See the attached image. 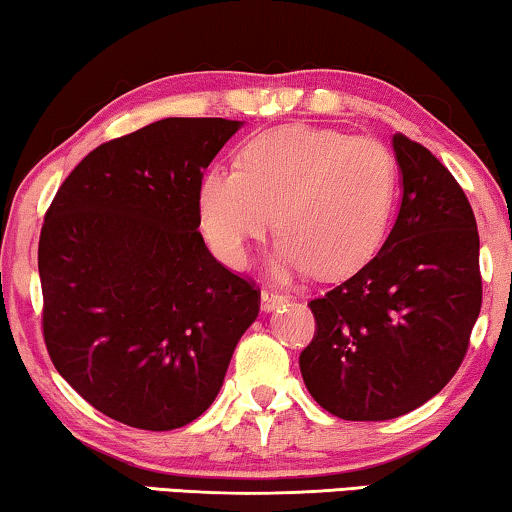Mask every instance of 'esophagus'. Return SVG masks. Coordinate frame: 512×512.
<instances>
[{"mask_svg": "<svg viewBox=\"0 0 512 512\" xmlns=\"http://www.w3.org/2000/svg\"><path fill=\"white\" fill-rule=\"evenodd\" d=\"M284 303H289V296H286V293L277 291V289H263L261 291V307L265 312L277 310V307H282Z\"/></svg>", "mask_w": 512, "mask_h": 512, "instance_id": "obj_1", "label": "esophagus"}]
</instances>
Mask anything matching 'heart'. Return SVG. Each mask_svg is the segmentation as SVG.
<instances>
[{
	"label": "heart",
	"mask_w": 512,
	"mask_h": 512,
	"mask_svg": "<svg viewBox=\"0 0 512 512\" xmlns=\"http://www.w3.org/2000/svg\"><path fill=\"white\" fill-rule=\"evenodd\" d=\"M398 198L394 153L373 137L284 125L247 142L240 167L200 177L198 214L212 249L242 268L251 247L282 230L270 268L277 277L338 279L382 247Z\"/></svg>",
	"instance_id": "obj_1"
}]
</instances>
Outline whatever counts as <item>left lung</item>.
Wrapping results in <instances>:
<instances>
[{
	"instance_id": "obj_1",
	"label": "left lung",
	"mask_w": 512,
	"mask_h": 512,
	"mask_svg": "<svg viewBox=\"0 0 512 512\" xmlns=\"http://www.w3.org/2000/svg\"><path fill=\"white\" fill-rule=\"evenodd\" d=\"M403 198L382 249L310 307L305 387L349 422H382L438 394L464 361L482 305L480 237L450 170L394 135Z\"/></svg>"
}]
</instances>
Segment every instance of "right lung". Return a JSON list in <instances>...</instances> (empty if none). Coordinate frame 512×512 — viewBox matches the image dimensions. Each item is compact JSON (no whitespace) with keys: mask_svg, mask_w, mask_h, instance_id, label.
Masks as SVG:
<instances>
[{"mask_svg":"<svg viewBox=\"0 0 512 512\" xmlns=\"http://www.w3.org/2000/svg\"><path fill=\"white\" fill-rule=\"evenodd\" d=\"M242 128L163 118L90 151L39 237L44 340L58 373L104 415L144 431L198 419L254 324L261 291L209 254L198 184Z\"/></svg>","mask_w":512,"mask_h":512,"instance_id":"1","label":"right lung"}]
</instances>
